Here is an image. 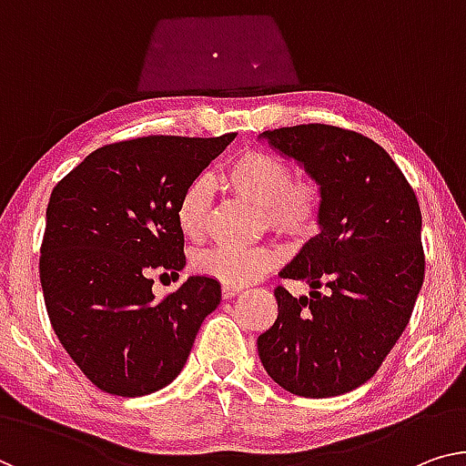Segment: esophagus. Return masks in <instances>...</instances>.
I'll use <instances>...</instances> for the list:
<instances>
[{"instance_id":"esophagus-1","label":"esophagus","mask_w":466,"mask_h":466,"mask_svg":"<svg viewBox=\"0 0 466 466\" xmlns=\"http://www.w3.org/2000/svg\"><path fill=\"white\" fill-rule=\"evenodd\" d=\"M242 290V287H232V284H224V287H221V297H224V299H232L234 295H238Z\"/></svg>"}]
</instances>
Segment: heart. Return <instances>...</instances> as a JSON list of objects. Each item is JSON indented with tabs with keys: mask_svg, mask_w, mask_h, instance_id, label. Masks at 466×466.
I'll return each mask as SVG.
<instances>
[{
	"mask_svg": "<svg viewBox=\"0 0 466 466\" xmlns=\"http://www.w3.org/2000/svg\"><path fill=\"white\" fill-rule=\"evenodd\" d=\"M219 184L234 197L261 209L268 228L276 232L293 238H309L320 226L324 209L320 184L311 177H295L293 165L280 157L257 150L245 152L221 173ZM209 209V179H194L184 190L176 209L179 232L188 240L203 238ZM278 261L280 253L274 247H213L194 257L192 268L221 284L242 287L272 269Z\"/></svg>",
	"mask_w": 466,
	"mask_h": 466,
	"instance_id": "obj_1",
	"label": "heart"
}]
</instances>
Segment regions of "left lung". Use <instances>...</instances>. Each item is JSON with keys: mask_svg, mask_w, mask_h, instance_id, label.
Segmentation results:
<instances>
[{"mask_svg": "<svg viewBox=\"0 0 466 466\" xmlns=\"http://www.w3.org/2000/svg\"><path fill=\"white\" fill-rule=\"evenodd\" d=\"M261 137L320 184L324 209L320 234L280 272L311 293L274 290L278 318L257 350L287 391L332 398L372 379L410 322L425 278L420 207L393 158L362 134L309 123Z\"/></svg>", "mask_w": 466, "mask_h": 466, "instance_id": "8db88e82", "label": "left lung"}]
</instances>
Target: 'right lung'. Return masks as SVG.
<instances>
[{"label": "right lung", "instance_id": "add662e5", "mask_svg": "<svg viewBox=\"0 0 466 466\" xmlns=\"http://www.w3.org/2000/svg\"><path fill=\"white\" fill-rule=\"evenodd\" d=\"M236 134L148 136L102 146L56 184L39 278L52 329L102 391L137 398L182 372L218 280L190 276L157 301L150 274L186 266L176 209Z\"/></svg>", "mask_w": 466, "mask_h": 466}]
</instances>
